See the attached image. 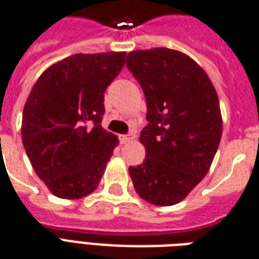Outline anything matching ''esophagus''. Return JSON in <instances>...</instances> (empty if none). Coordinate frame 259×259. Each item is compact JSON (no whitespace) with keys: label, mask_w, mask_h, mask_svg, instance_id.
<instances>
[{"label":"esophagus","mask_w":259,"mask_h":259,"mask_svg":"<svg viewBox=\"0 0 259 259\" xmlns=\"http://www.w3.org/2000/svg\"><path fill=\"white\" fill-rule=\"evenodd\" d=\"M135 133H127V135L120 136V143H122V144H126V143H129V141L135 140Z\"/></svg>","instance_id":"1"}]
</instances>
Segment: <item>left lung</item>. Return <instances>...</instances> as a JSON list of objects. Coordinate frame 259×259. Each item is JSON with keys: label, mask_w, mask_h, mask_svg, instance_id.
Here are the masks:
<instances>
[{"label": "left lung", "mask_w": 259, "mask_h": 259, "mask_svg": "<svg viewBox=\"0 0 259 259\" xmlns=\"http://www.w3.org/2000/svg\"><path fill=\"white\" fill-rule=\"evenodd\" d=\"M126 66L144 91L148 120L140 135L146 159L130 166V178L143 200L175 205L202 180L217 154V91L194 59L175 50L132 51Z\"/></svg>", "instance_id": "8db88e82"}]
</instances>
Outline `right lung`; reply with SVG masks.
<instances>
[{"label": "right lung", "instance_id": "1", "mask_svg": "<svg viewBox=\"0 0 259 259\" xmlns=\"http://www.w3.org/2000/svg\"><path fill=\"white\" fill-rule=\"evenodd\" d=\"M126 53L76 54L44 72L23 108L22 141L37 176L59 198L91 194L118 137L102 129L104 93Z\"/></svg>", "mask_w": 259, "mask_h": 259}]
</instances>
